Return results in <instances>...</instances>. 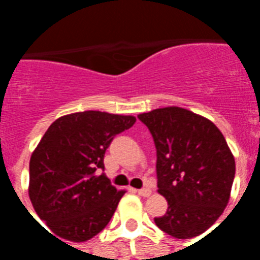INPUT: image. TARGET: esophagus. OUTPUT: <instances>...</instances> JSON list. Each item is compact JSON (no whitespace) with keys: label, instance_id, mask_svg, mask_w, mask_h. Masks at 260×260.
<instances>
[{"label":"esophagus","instance_id":"esophagus-1","mask_svg":"<svg viewBox=\"0 0 260 260\" xmlns=\"http://www.w3.org/2000/svg\"><path fill=\"white\" fill-rule=\"evenodd\" d=\"M136 193L143 196V198H146V196H149L150 193H152V191H150L149 188H142V189H136Z\"/></svg>","mask_w":260,"mask_h":260}]
</instances>
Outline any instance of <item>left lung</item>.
<instances>
[{"label": "left lung", "instance_id": "8db88e82", "mask_svg": "<svg viewBox=\"0 0 260 260\" xmlns=\"http://www.w3.org/2000/svg\"><path fill=\"white\" fill-rule=\"evenodd\" d=\"M154 141L158 193L169 202L158 229L175 238H193L210 229L227 206L235 160L212 121L181 107L138 115Z\"/></svg>", "mask_w": 260, "mask_h": 260}]
</instances>
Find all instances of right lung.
<instances>
[{
    "label": "right lung",
    "mask_w": 260,
    "mask_h": 260,
    "mask_svg": "<svg viewBox=\"0 0 260 260\" xmlns=\"http://www.w3.org/2000/svg\"><path fill=\"white\" fill-rule=\"evenodd\" d=\"M135 122L132 115L83 111L50 125L30 157L29 196L57 237L83 242L111 220L125 191H117L99 170H104L114 136Z\"/></svg>",
    "instance_id": "right-lung-1"
}]
</instances>
